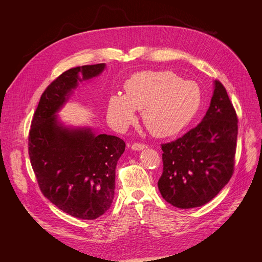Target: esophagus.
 I'll return each mask as SVG.
<instances>
[{
    "instance_id": "34e87169",
    "label": "esophagus",
    "mask_w": 262,
    "mask_h": 262,
    "mask_svg": "<svg viewBox=\"0 0 262 262\" xmlns=\"http://www.w3.org/2000/svg\"><path fill=\"white\" fill-rule=\"evenodd\" d=\"M147 146L145 145V144H143V143H134L133 145H132V149L133 150H142V149H144V148H146Z\"/></svg>"
}]
</instances>
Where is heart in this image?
I'll return each mask as SVG.
<instances>
[{
  "label": "heart",
  "instance_id": "1",
  "mask_svg": "<svg viewBox=\"0 0 262 262\" xmlns=\"http://www.w3.org/2000/svg\"><path fill=\"white\" fill-rule=\"evenodd\" d=\"M125 94L108 98L107 119L123 130L142 111L146 128L156 137L177 135L195 118L202 103V91L194 81H183L171 71H142L124 84Z\"/></svg>",
  "mask_w": 262,
  "mask_h": 262
}]
</instances>
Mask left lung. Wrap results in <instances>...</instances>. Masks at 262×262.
I'll return each instance as SVG.
<instances>
[{
	"label": "left lung",
	"mask_w": 262,
	"mask_h": 262,
	"mask_svg": "<svg viewBox=\"0 0 262 262\" xmlns=\"http://www.w3.org/2000/svg\"><path fill=\"white\" fill-rule=\"evenodd\" d=\"M237 115L220 81L203 120L175 141L162 144L163 198L178 208L199 207L230 180L234 171Z\"/></svg>",
	"instance_id": "1"
}]
</instances>
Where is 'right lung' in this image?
Returning <instances> with one entry per match:
<instances>
[{
  "instance_id": "obj_1",
  "label": "right lung",
  "mask_w": 262,
  "mask_h": 262,
  "mask_svg": "<svg viewBox=\"0 0 262 262\" xmlns=\"http://www.w3.org/2000/svg\"><path fill=\"white\" fill-rule=\"evenodd\" d=\"M104 67L84 65L60 74L42 93L29 133L30 162L41 193L62 211L83 220L97 219L113 202L115 169L125 143L90 128H66L56 113L79 81L97 77Z\"/></svg>"
}]
</instances>
